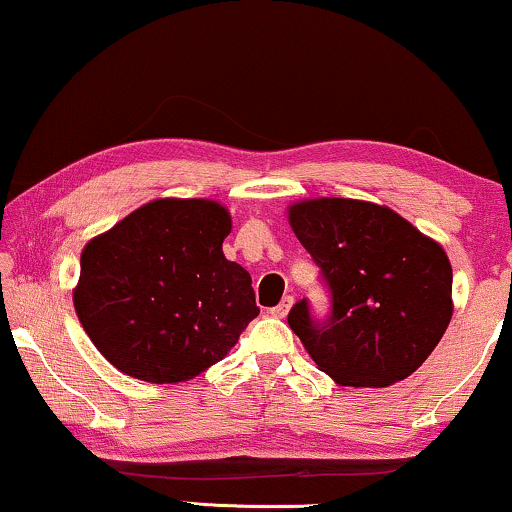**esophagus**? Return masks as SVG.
<instances>
[{"instance_id": "obj_1", "label": "esophagus", "mask_w": 512, "mask_h": 512, "mask_svg": "<svg viewBox=\"0 0 512 512\" xmlns=\"http://www.w3.org/2000/svg\"><path fill=\"white\" fill-rule=\"evenodd\" d=\"M291 307H293V295H286V298L281 300L277 307L270 309V314H272L274 318H284V316L288 314V309H291Z\"/></svg>"}]
</instances>
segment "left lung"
I'll use <instances>...</instances> for the list:
<instances>
[{"label": "left lung", "mask_w": 512, "mask_h": 512, "mask_svg": "<svg viewBox=\"0 0 512 512\" xmlns=\"http://www.w3.org/2000/svg\"><path fill=\"white\" fill-rule=\"evenodd\" d=\"M288 221L330 295L323 318L307 298L288 311L311 360L353 388L416 372L453 316V268L441 244L388 207L351 198L298 203Z\"/></svg>", "instance_id": "obj_1"}]
</instances>
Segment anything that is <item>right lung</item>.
I'll return each instance as SVG.
<instances>
[{
  "label": "right lung",
  "instance_id": "obj_1",
  "mask_svg": "<svg viewBox=\"0 0 512 512\" xmlns=\"http://www.w3.org/2000/svg\"><path fill=\"white\" fill-rule=\"evenodd\" d=\"M214 201L161 198L87 242L73 305L103 358L147 383L205 372L258 316L251 277L221 251Z\"/></svg>",
  "mask_w": 512,
  "mask_h": 512
}]
</instances>
